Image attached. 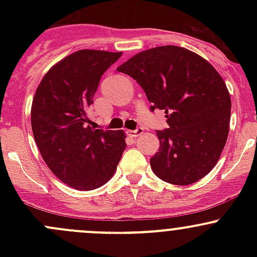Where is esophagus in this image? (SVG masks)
Returning a JSON list of instances; mask_svg holds the SVG:
<instances>
[{
	"label": "esophagus",
	"mask_w": 257,
	"mask_h": 257,
	"mask_svg": "<svg viewBox=\"0 0 257 257\" xmlns=\"http://www.w3.org/2000/svg\"><path fill=\"white\" fill-rule=\"evenodd\" d=\"M143 133H144V129L142 128V126L137 128L136 131H128V132H126V134H128L129 137H132V138H137V137L142 136Z\"/></svg>",
	"instance_id": "1"
}]
</instances>
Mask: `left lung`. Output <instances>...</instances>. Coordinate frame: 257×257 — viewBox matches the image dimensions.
<instances>
[{"mask_svg":"<svg viewBox=\"0 0 257 257\" xmlns=\"http://www.w3.org/2000/svg\"><path fill=\"white\" fill-rule=\"evenodd\" d=\"M143 88L150 110H165L169 128L158 131L159 152L150 158L154 174L189 185L216 165L230 125L231 99L216 69L178 46L147 49L118 67Z\"/></svg>","mask_w":257,"mask_h":257,"instance_id":"8db88e82","label":"left lung"}]
</instances>
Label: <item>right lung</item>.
I'll use <instances>...</instances> for the list:
<instances>
[{"instance_id": "add662e5", "label": "right lung", "mask_w": 257, "mask_h": 257, "mask_svg": "<svg viewBox=\"0 0 257 257\" xmlns=\"http://www.w3.org/2000/svg\"><path fill=\"white\" fill-rule=\"evenodd\" d=\"M120 56L74 52L49 69L33 98L31 125L41 155L59 180L77 190L104 185L126 147L123 131L92 128L87 115L103 73Z\"/></svg>"}]
</instances>
